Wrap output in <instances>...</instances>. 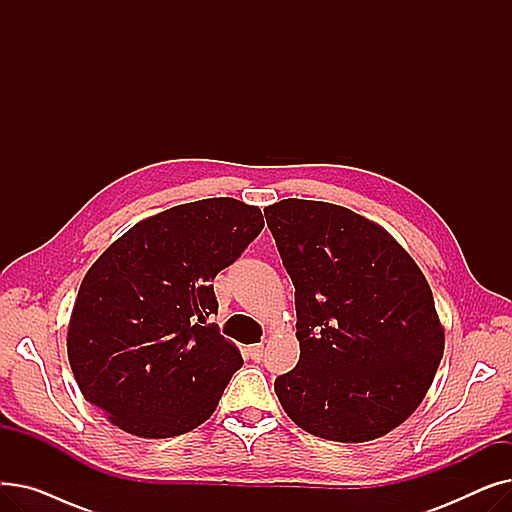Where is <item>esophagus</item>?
Instances as JSON below:
<instances>
[{
    "label": "esophagus",
    "instance_id": "1",
    "mask_svg": "<svg viewBox=\"0 0 512 512\" xmlns=\"http://www.w3.org/2000/svg\"><path fill=\"white\" fill-rule=\"evenodd\" d=\"M249 355H251V359L259 361V359L263 357V344H253V346H249Z\"/></svg>",
    "mask_w": 512,
    "mask_h": 512
}]
</instances>
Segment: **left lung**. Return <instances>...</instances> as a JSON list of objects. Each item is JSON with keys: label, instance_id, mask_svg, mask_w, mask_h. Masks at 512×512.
I'll return each mask as SVG.
<instances>
[{"label": "left lung", "instance_id": "8db88e82", "mask_svg": "<svg viewBox=\"0 0 512 512\" xmlns=\"http://www.w3.org/2000/svg\"><path fill=\"white\" fill-rule=\"evenodd\" d=\"M294 284L301 359L274 390L305 432L375 440L432 386L444 330L417 263L378 224L332 203L284 199L263 209Z\"/></svg>", "mask_w": 512, "mask_h": 512}]
</instances>
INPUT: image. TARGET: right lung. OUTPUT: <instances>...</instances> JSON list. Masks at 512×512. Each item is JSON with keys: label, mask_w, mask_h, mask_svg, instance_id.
<instances>
[{"label": "right lung", "mask_w": 512, "mask_h": 512, "mask_svg": "<svg viewBox=\"0 0 512 512\" xmlns=\"http://www.w3.org/2000/svg\"><path fill=\"white\" fill-rule=\"evenodd\" d=\"M263 230L259 207L203 199L130 228L87 272L68 328V359L83 396L141 438L191 432L218 407L242 367L207 324L211 280Z\"/></svg>", "instance_id": "1"}]
</instances>
